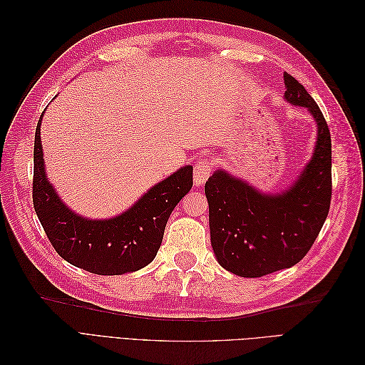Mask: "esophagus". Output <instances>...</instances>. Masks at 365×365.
Here are the masks:
<instances>
[{"label":"esophagus","mask_w":365,"mask_h":365,"mask_svg":"<svg viewBox=\"0 0 365 365\" xmlns=\"http://www.w3.org/2000/svg\"><path fill=\"white\" fill-rule=\"evenodd\" d=\"M210 175H212V161L207 160V158L205 160H197L196 165H195V176H193L195 184L197 187L202 185L208 180Z\"/></svg>","instance_id":"34e87169"}]
</instances>
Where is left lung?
I'll return each mask as SVG.
<instances>
[{
	"label": "left lung",
	"instance_id": "1",
	"mask_svg": "<svg viewBox=\"0 0 365 365\" xmlns=\"http://www.w3.org/2000/svg\"><path fill=\"white\" fill-rule=\"evenodd\" d=\"M284 98L306 108L317 121V145L291 189L263 195L217 170L205 182L210 236L220 267L256 279L294 267L323 228L332 197V141L326 118L312 96L288 73Z\"/></svg>",
	"mask_w": 365,
	"mask_h": 365
}]
</instances>
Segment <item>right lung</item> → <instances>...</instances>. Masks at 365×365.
I'll list each match as a JSON object with an SVG mask.
<instances>
[{
  "instance_id": "right-lung-1",
  "label": "right lung",
  "mask_w": 365,
  "mask_h": 365,
  "mask_svg": "<svg viewBox=\"0 0 365 365\" xmlns=\"http://www.w3.org/2000/svg\"><path fill=\"white\" fill-rule=\"evenodd\" d=\"M41 120L33 150V207L53 248L74 267L98 275H120L145 268L157 256L173 208L192 189V165L153 185L120 216L85 219L59 200L47 180L39 137Z\"/></svg>"
}]
</instances>
